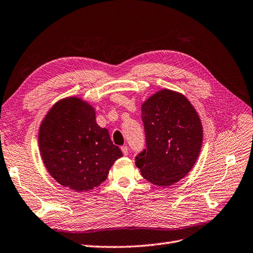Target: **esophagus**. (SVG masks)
<instances>
[{
	"mask_svg": "<svg viewBox=\"0 0 253 253\" xmlns=\"http://www.w3.org/2000/svg\"><path fill=\"white\" fill-rule=\"evenodd\" d=\"M121 152H123V154H124L125 156H126V155L128 154V149H127V146H126V145L121 146Z\"/></svg>",
	"mask_w": 253,
	"mask_h": 253,
	"instance_id": "obj_1",
	"label": "esophagus"
}]
</instances>
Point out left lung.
I'll use <instances>...</instances> for the list:
<instances>
[{"instance_id": "1", "label": "left lung", "mask_w": 253, "mask_h": 253, "mask_svg": "<svg viewBox=\"0 0 253 253\" xmlns=\"http://www.w3.org/2000/svg\"><path fill=\"white\" fill-rule=\"evenodd\" d=\"M146 149L136 157L144 179L169 186L184 178L195 165L203 141L201 120L184 95L160 90L141 106Z\"/></svg>"}]
</instances>
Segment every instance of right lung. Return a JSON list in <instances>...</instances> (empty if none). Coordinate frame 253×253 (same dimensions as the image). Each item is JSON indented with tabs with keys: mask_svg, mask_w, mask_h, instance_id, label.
I'll return each instance as SVG.
<instances>
[{
	"mask_svg": "<svg viewBox=\"0 0 253 253\" xmlns=\"http://www.w3.org/2000/svg\"><path fill=\"white\" fill-rule=\"evenodd\" d=\"M39 146L52 178L75 191L97 187L123 156L109 130L96 124L94 108L75 96L49 110L40 126Z\"/></svg>",
	"mask_w": 253,
	"mask_h": 253,
	"instance_id": "obj_1",
	"label": "right lung"
}]
</instances>
